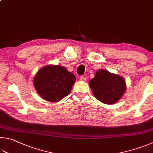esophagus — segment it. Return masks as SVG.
I'll return each mask as SVG.
<instances>
[{
	"label": "esophagus",
	"instance_id": "obj_1",
	"mask_svg": "<svg viewBox=\"0 0 153 153\" xmlns=\"http://www.w3.org/2000/svg\"><path fill=\"white\" fill-rule=\"evenodd\" d=\"M79 79L81 80V81H83V82H85L86 79H87V78H86L84 76H81L79 77Z\"/></svg>",
	"mask_w": 153,
	"mask_h": 153
}]
</instances>
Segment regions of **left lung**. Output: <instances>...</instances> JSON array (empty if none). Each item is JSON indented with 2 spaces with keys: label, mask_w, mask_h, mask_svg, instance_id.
Wrapping results in <instances>:
<instances>
[{
  "label": "left lung",
  "mask_w": 153,
  "mask_h": 153,
  "mask_svg": "<svg viewBox=\"0 0 153 153\" xmlns=\"http://www.w3.org/2000/svg\"><path fill=\"white\" fill-rule=\"evenodd\" d=\"M89 85L94 97L105 104H113L123 96L126 84L123 77L104 69L96 72Z\"/></svg>",
  "instance_id": "8db88e82"
}]
</instances>
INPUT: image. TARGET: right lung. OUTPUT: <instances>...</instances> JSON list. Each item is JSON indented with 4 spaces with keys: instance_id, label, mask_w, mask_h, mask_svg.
<instances>
[{
    "instance_id": "right-lung-1",
    "label": "right lung",
    "mask_w": 153,
    "mask_h": 153,
    "mask_svg": "<svg viewBox=\"0 0 153 153\" xmlns=\"http://www.w3.org/2000/svg\"><path fill=\"white\" fill-rule=\"evenodd\" d=\"M76 80V76L63 66L48 65L37 72L33 85L43 99L57 102L69 95Z\"/></svg>"
}]
</instances>
